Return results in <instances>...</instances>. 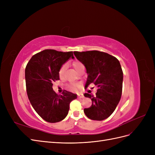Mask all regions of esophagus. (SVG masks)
Listing matches in <instances>:
<instances>
[{
	"instance_id": "esophagus-1",
	"label": "esophagus",
	"mask_w": 155,
	"mask_h": 155,
	"mask_svg": "<svg viewBox=\"0 0 155 155\" xmlns=\"http://www.w3.org/2000/svg\"><path fill=\"white\" fill-rule=\"evenodd\" d=\"M78 97H79V98H83V97H84V96H83V94H78Z\"/></svg>"
}]
</instances>
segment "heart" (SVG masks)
Here are the masks:
<instances>
[{"mask_svg":"<svg viewBox=\"0 0 155 155\" xmlns=\"http://www.w3.org/2000/svg\"><path fill=\"white\" fill-rule=\"evenodd\" d=\"M72 66L75 68V70H76L78 72H79L80 70L84 69V65L83 64L80 62V61H74L72 63ZM67 64H63L61 68L59 70V76L60 78L63 77L64 74L66 72L67 70ZM79 87V83H72L68 84V88L70 89V90L72 91H76L78 90V88Z\"/></svg>","mask_w":155,"mask_h":155,"instance_id":"1","label":"heart"}]
</instances>
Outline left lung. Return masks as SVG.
<instances>
[{"mask_svg": "<svg viewBox=\"0 0 155 155\" xmlns=\"http://www.w3.org/2000/svg\"><path fill=\"white\" fill-rule=\"evenodd\" d=\"M74 54L87 69L86 87L93 83L97 87L95 96L84 94L92 100V105L84 109V112L89 119L104 120L114 111L122 92L123 71L119 61L97 50L76 51Z\"/></svg>", "mask_w": 155, "mask_h": 155, "instance_id": "obj_1", "label": "left lung"}]
</instances>
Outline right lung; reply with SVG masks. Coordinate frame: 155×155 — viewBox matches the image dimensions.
<instances>
[{
    "instance_id": "obj_1",
    "label": "right lung",
    "mask_w": 155,
    "mask_h": 155,
    "mask_svg": "<svg viewBox=\"0 0 155 155\" xmlns=\"http://www.w3.org/2000/svg\"><path fill=\"white\" fill-rule=\"evenodd\" d=\"M70 57L74 58L73 51L46 49L33 55L26 67L28 97L37 113L49 123L64 119L70 102L77 98L67 91L58 94L52 88V83L59 79V68Z\"/></svg>"
}]
</instances>
